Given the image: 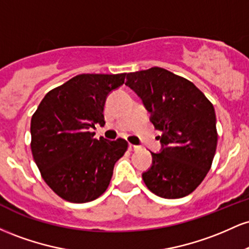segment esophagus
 Instances as JSON below:
<instances>
[{
    "label": "esophagus",
    "mask_w": 249,
    "mask_h": 249,
    "mask_svg": "<svg viewBox=\"0 0 249 249\" xmlns=\"http://www.w3.org/2000/svg\"><path fill=\"white\" fill-rule=\"evenodd\" d=\"M141 148V146H138V145H133V144H128V150L130 151H137Z\"/></svg>",
    "instance_id": "esophagus-1"
}]
</instances>
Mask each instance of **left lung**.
Returning a JSON list of instances; mask_svg holds the SVG:
<instances>
[{
	"label": "left lung",
	"instance_id": "left-lung-1",
	"mask_svg": "<svg viewBox=\"0 0 249 249\" xmlns=\"http://www.w3.org/2000/svg\"><path fill=\"white\" fill-rule=\"evenodd\" d=\"M142 98L150 121L161 131L160 153L142 173L151 192L165 199L192 193L212 166L218 144L213 104L192 82L162 68L136 71L126 83Z\"/></svg>",
	"mask_w": 249,
	"mask_h": 249
}]
</instances>
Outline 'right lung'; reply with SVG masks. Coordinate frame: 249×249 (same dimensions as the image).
<instances>
[{
	"instance_id": "right-lung-1",
	"label": "right lung",
	"mask_w": 249,
	"mask_h": 249,
	"mask_svg": "<svg viewBox=\"0 0 249 249\" xmlns=\"http://www.w3.org/2000/svg\"><path fill=\"white\" fill-rule=\"evenodd\" d=\"M126 73H82L49 91L31 117V152L42 178L62 199L92 201L107 191L113 166L127 142L93 138L104 126L108 93L124 84Z\"/></svg>"
}]
</instances>
